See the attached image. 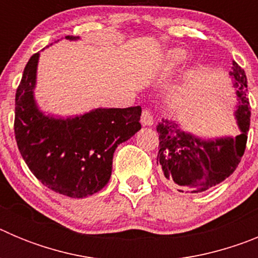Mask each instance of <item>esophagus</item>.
Segmentation results:
<instances>
[{"instance_id":"1","label":"esophagus","mask_w":258,"mask_h":258,"mask_svg":"<svg viewBox=\"0 0 258 258\" xmlns=\"http://www.w3.org/2000/svg\"><path fill=\"white\" fill-rule=\"evenodd\" d=\"M141 122H142V125H145V126H151V125L154 124V118H152V113L150 109L147 108L143 109L142 117H141Z\"/></svg>"}]
</instances>
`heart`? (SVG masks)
<instances>
[{"label":"heart","instance_id":"b5f03b06","mask_svg":"<svg viewBox=\"0 0 258 258\" xmlns=\"http://www.w3.org/2000/svg\"><path fill=\"white\" fill-rule=\"evenodd\" d=\"M188 55L187 52L182 49H173L166 52L163 59V70L166 72H172V71L178 70L179 67L186 63Z\"/></svg>","mask_w":258,"mask_h":258}]
</instances>
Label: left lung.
<instances>
[{"mask_svg":"<svg viewBox=\"0 0 258 258\" xmlns=\"http://www.w3.org/2000/svg\"><path fill=\"white\" fill-rule=\"evenodd\" d=\"M230 76L238 98L234 115L240 133L236 137L206 141L181 131L174 121L163 118L157 124V163L166 182L181 192H203L221 183L234 173L244 155L250 122L247 76L236 61H232Z\"/></svg>","mask_w":258,"mask_h":258,"instance_id":"8db88e82","label":"left lung"}]
</instances>
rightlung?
Listing matches in <instances>:
<instances>
[{
    "label": "right lung",
    "instance_id": "1",
    "mask_svg": "<svg viewBox=\"0 0 258 258\" xmlns=\"http://www.w3.org/2000/svg\"><path fill=\"white\" fill-rule=\"evenodd\" d=\"M38 58L36 52L28 60L15 95L18 149L50 190L70 198L93 195L108 183L116 147L141 129L142 108H95L67 118L45 115L33 95Z\"/></svg>",
    "mask_w": 258,
    "mask_h": 258
}]
</instances>
